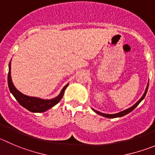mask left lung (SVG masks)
Returning a JSON list of instances; mask_svg holds the SVG:
<instances>
[{
    "instance_id": "obj_1",
    "label": "left lung",
    "mask_w": 155,
    "mask_h": 155,
    "mask_svg": "<svg viewBox=\"0 0 155 155\" xmlns=\"http://www.w3.org/2000/svg\"><path fill=\"white\" fill-rule=\"evenodd\" d=\"M147 89H148V83H147V87H146V89H145V92H144V95H142V97L141 98V99H139V100L138 101V102H136V103L134 104L133 106H131V108H128V109H126V110H124L122 111V112H118V113H116V114H112V115H109V114H104V113H102V112H98V111L95 110V109H93L92 108V110L94 111L95 112H96L97 114H99V115H102V116H104V117H106V118H118V117H121V116H124V115H127V114H128L129 112H131V111H133L134 109V108H136L137 106H138V105H139L140 102H141V101L143 100V99H144V97H145L146 95V93H147Z\"/></svg>"
}]
</instances>
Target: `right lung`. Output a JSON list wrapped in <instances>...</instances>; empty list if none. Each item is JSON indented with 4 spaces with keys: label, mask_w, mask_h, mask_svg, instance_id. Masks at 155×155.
<instances>
[{
    "label": "right lung",
    "mask_w": 155,
    "mask_h": 155,
    "mask_svg": "<svg viewBox=\"0 0 155 155\" xmlns=\"http://www.w3.org/2000/svg\"><path fill=\"white\" fill-rule=\"evenodd\" d=\"M8 87H9L10 91L13 94L15 99H17V102L20 103V105H22L24 108H27V110L32 112H43L45 111L48 110L50 108L56 105L58 102L62 99L64 94L65 89L68 86L69 84H66L62 89L61 92L57 97L52 99H42L37 97H31L28 96L24 94L21 93L20 91L17 90L14 86L12 82L11 76V62L9 63V72H8Z\"/></svg>",
    "instance_id": "obj_1"
}]
</instances>
